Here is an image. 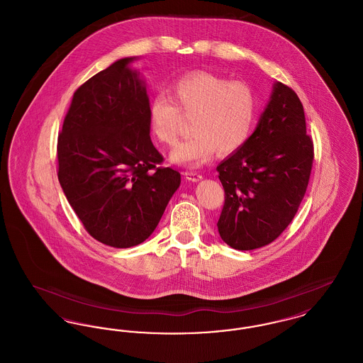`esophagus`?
<instances>
[{"instance_id":"obj_1","label":"esophagus","mask_w":363,"mask_h":363,"mask_svg":"<svg viewBox=\"0 0 363 363\" xmlns=\"http://www.w3.org/2000/svg\"><path fill=\"white\" fill-rule=\"evenodd\" d=\"M185 177H186V179H189V181H193V182H197V181H200L201 178H203V175L200 173H197V172H191V170H188V172H185Z\"/></svg>"}]
</instances>
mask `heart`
<instances>
[{
    "label": "heart",
    "mask_w": 363,
    "mask_h": 363,
    "mask_svg": "<svg viewBox=\"0 0 363 363\" xmlns=\"http://www.w3.org/2000/svg\"><path fill=\"white\" fill-rule=\"evenodd\" d=\"M185 118H193L191 136L172 152L174 163L199 167L219 151H240L252 136L259 117L256 91L208 72L190 73L172 86V98L159 94L150 104V126L154 138L173 145Z\"/></svg>",
    "instance_id": "heart-1"
}]
</instances>
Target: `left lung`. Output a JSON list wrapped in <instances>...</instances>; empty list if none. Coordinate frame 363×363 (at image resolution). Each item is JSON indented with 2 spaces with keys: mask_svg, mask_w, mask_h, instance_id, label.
<instances>
[{
  "mask_svg": "<svg viewBox=\"0 0 363 363\" xmlns=\"http://www.w3.org/2000/svg\"><path fill=\"white\" fill-rule=\"evenodd\" d=\"M313 160L303 106L290 86L277 83L253 135L216 167L225 189L222 240L237 250L275 241L302 203Z\"/></svg>",
  "mask_w": 363,
  "mask_h": 363,
  "instance_id": "obj_1",
  "label": "left lung"
}]
</instances>
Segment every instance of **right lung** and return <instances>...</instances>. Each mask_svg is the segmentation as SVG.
Listing matches in <instances>:
<instances>
[{
  "mask_svg": "<svg viewBox=\"0 0 363 363\" xmlns=\"http://www.w3.org/2000/svg\"><path fill=\"white\" fill-rule=\"evenodd\" d=\"M133 60L116 61L74 91L57 141L58 181L70 207L91 237L113 247L145 241L181 184V174L160 166Z\"/></svg>",
  "mask_w": 363,
  "mask_h": 363,
  "instance_id": "add662e5",
  "label": "right lung"
}]
</instances>
